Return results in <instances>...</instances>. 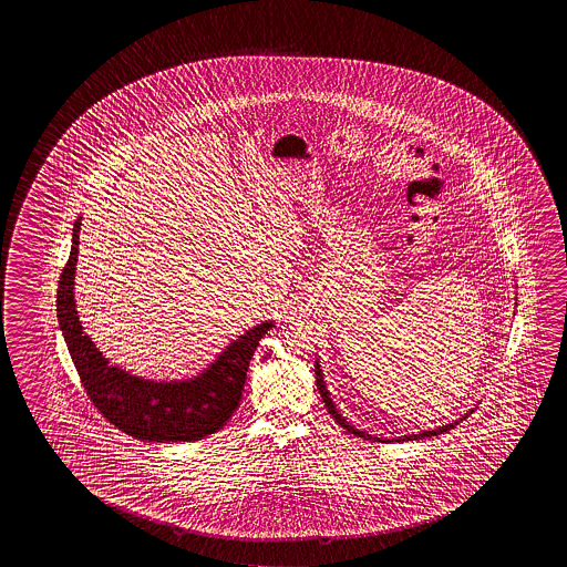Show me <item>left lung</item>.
I'll list each match as a JSON object with an SVG mask.
<instances>
[{
  "label": "left lung",
  "mask_w": 567,
  "mask_h": 567,
  "mask_svg": "<svg viewBox=\"0 0 567 567\" xmlns=\"http://www.w3.org/2000/svg\"><path fill=\"white\" fill-rule=\"evenodd\" d=\"M316 388H318V391H320V395H322V400H324L326 409H328V413L332 415V417L336 419V423H340L348 433H352V435L355 436H363V439H378V436L372 435H365L363 431H358V429L353 427V425H350L346 419L340 415V411L336 409L334 401L330 400V391L326 390V383H324V375H322V370H320V363L316 362ZM474 409H471L466 415H463V417L458 419V421H463V419L468 417L471 413H473ZM458 421H453V423H446V425H443V427H436L433 429V431H423V433H419V435H405V436H398L395 441H413V439H423V436H433V435H443V433H446V431H451V429H455V425H458ZM378 441H381V439H378ZM393 441V439H391Z\"/></svg>",
  "instance_id": "1"
}]
</instances>
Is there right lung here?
<instances>
[{
    "label": "right lung",
    "mask_w": 567,
    "mask_h": 567,
    "mask_svg": "<svg viewBox=\"0 0 567 567\" xmlns=\"http://www.w3.org/2000/svg\"><path fill=\"white\" fill-rule=\"evenodd\" d=\"M81 219L73 225V247L56 290V318L81 383L94 408L126 435L148 443H186L217 433L239 408L247 370L262 322L233 340L209 368L192 380L154 381L111 365L76 316L75 270Z\"/></svg>",
    "instance_id": "right-lung-1"
}]
</instances>
